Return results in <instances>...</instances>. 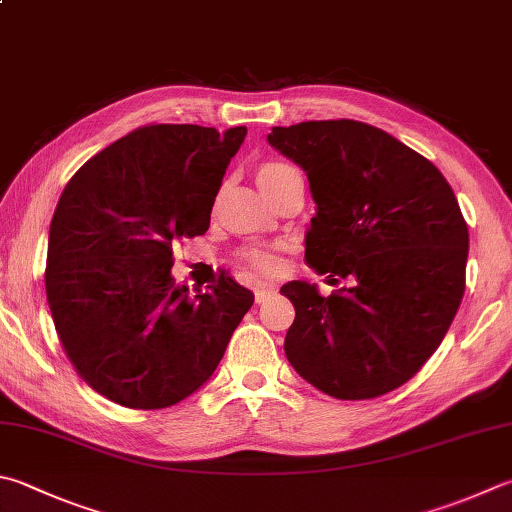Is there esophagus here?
Listing matches in <instances>:
<instances>
[{
    "mask_svg": "<svg viewBox=\"0 0 512 512\" xmlns=\"http://www.w3.org/2000/svg\"><path fill=\"white\" fill-rule=\"evenodd\" d=\"M276 294V285H258L256 289H254V296H256V303H265L269 296H274Z\"/></svg>",
    "mask_w": 512,
    "mask_h": 512,
    "instance_id": "esophagus-1",
    "label": "esophagus"
}]
</instances>
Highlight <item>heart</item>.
<instances>
[{"instance_id": "b5f03b06", "label": "heart", "mask_w": 512, "mask_h": 512, "mask_svg": "<svg viewBox=\"0 0 512 512\" xmlns=\"http://www.w3.org/2000/svg\"><path fill=\"white\" fill-rule=\"evenodd\" d=\"M276 167H283V165H281V162H269V165H265L260 171H269V169H276ZM243 258H245V263H249L254 269H258V272H274V269L278 267V258L272 252V249H263V247L247 249Z\"/></svg>"}]
</instances>
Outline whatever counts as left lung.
I'll list each match as a JSON object with an SVG mask.
<instances>
[{
  "instance_id": "obj_1",
  "label": "left lung",
  "mask_w": 512,
  "mask_h": 512,
  "mask_svg": "<svg viewBox=\"0 0 512 512\" xmlns=\"http://www.w3.org/2000/svg\"><path fill=\"white\" fill-rule=\"evenodd\" d=\"M272 144L307 173L316 216L305 260L330 296L281 287L296 318L285 336L292 368L325 394L374 399L412 379L446 336L466 289L468 225L430 160L356 120L274 127Z\"/></svg>"
}]
</instances>
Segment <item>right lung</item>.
<instances>
[{
	"label": "right lung",
	"instance_id": "obj_1",
	"mask_svg": "<svg viewBox=\"0 0 512 512\" xmlns=\"http://www.w3.org/2000/svg\"><path fill=\"white\" fill-rule=\"evenodd\" d=\"M247 127L149 124L75 171L48 231L46 298L77 374L124 408L187 399L218 368L254 294L220 274L189 296L173 243L209 229Z\"/></svg>",
	"mask_w": 512,
	"mask_h": 512
}]
</instances>
